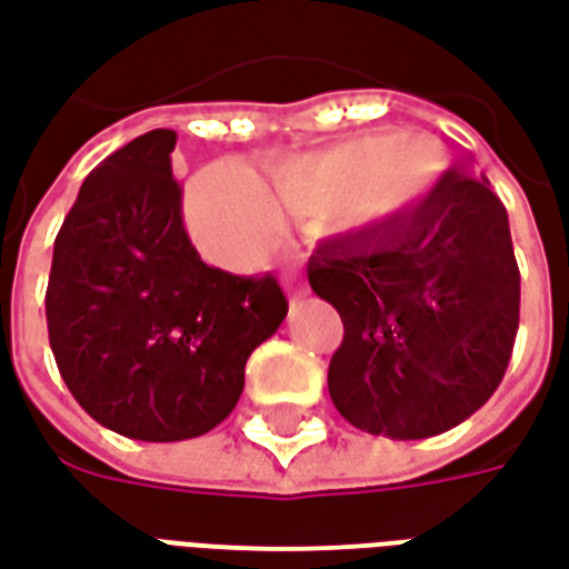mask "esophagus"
<instances>
[{"instance_id": "34e87169", "label": "esophagus", "mask_w": 569, "mask_h": 569, "mask_svg": "<svg viewBox=\"0 0 569 569\" xmlns=\"http://www.w3.org/2000/svg\"><path fill=\"white\" fill-rule=\"evenodd\" d=\"M301 296H305V292H296V289H289V305H296Z\"/></svg>"}]
</instances>
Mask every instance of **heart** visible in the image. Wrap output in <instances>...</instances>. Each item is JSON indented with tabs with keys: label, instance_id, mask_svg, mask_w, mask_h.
Wrapping results in <instances>:
<instances>
[{
	"label": "heart",
	"instance_id": "b5f03b06",
	"mask_svg": "<svg viewBox=\"0 0 569 569\" xmlns=\"http://www.w3.org/2000/svg\"><path fill=\"white\" fill-rule=\"evenodd\" d=\"M441 170V146L418 133H369L277 154L259 179L243 163L222 161L191 179L186 222L207 259L249 271L280 243L283 222L329 219L338 231L375 228L415 207Z\"/></svg>",
	"mask_w": 569,
	"mask_h": 569
}]
</instances>
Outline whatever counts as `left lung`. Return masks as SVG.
I'll use <instances>...</instances> for the list:
<instances>
[{
    "mask_svg": "<svg viewBox=\"0 0 569 569\" xmlns=\"http://www.w3.org/2000/svg\"><path fill=\"white\" fill-rule=\"evenodd\" d=\"M308 280L345 322L329 396L362 432L429 439L500 387L521 277L509 216L485 176L445 173L402 216L326 240Z\"/></svg>",
    "mask_w": 569,
    "mask_h": 569,
    "instance_id": "obj_1",
    "label": "left lung"
}]
</instances>
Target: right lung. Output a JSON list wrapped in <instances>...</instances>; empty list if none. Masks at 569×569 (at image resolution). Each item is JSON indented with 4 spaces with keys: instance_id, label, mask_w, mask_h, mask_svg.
I'll return each mask as SVG.
<instances>
[{
    "instance_id": "1",
    "label": "right lung",
    "mask_w": 569,
    "mask_h": 569,
    "mask_svg": "<svg viewBox=\"0 0 569 569\" xmlns=\"http://www.w3.org/2000/svg\"><path fill=\"white\" fill-rule=\"evenodd\" d=\"M173 146V130H149L84 179L44 296L69 393L97 423L140 441L219 427L243 393L249 353L289 310L271 273L234 277L200 261Z\"/></svg>"
}]
</instances>
